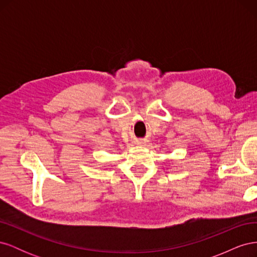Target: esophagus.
I'll return each instance as SVG.
<instances>
[{"mask_svg": "<svg viewBox=\"0 0 257 257\" xmlns=\"http://www.w3.org/2000/svg\"><path fill=\"white\" fill-rule=\"evenodd\" d=\"M139 143H142V142H139Z\"/></svg>", "mask_w": 257, "mask_h": 257, "instance_id": "obj_1", "label": "esophagus"}]
</instances>
